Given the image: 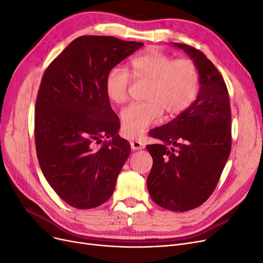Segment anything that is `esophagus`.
I'll return each instance as SVG.
<instances>
[{
  "label": "esophagus",
  "mask_w": 263,
  "mask_h": 263,
  "mask_svg": "<svg viewBox=\"0 0 263 263\" xmlns=\"http://www.w3.org/2000/svg\"><path fill=\"white\" fill-rule=\"evenodd\" d=\"M130 145H131V148H132L133 151L143 149V148L145 147V145H144L142 142L138 141V140H133V141H131V142H130Z\"/></svg>",
  "instance_id": "1"
}]
</instances>
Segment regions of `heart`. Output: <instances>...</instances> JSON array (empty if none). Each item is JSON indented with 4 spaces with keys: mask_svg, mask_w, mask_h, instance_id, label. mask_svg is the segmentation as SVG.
Wrapping results in <instances>:
<instances>
[{
    "mask_svg": "<svg viewBox=\"0 0 263 263\" xmlns=\"http://www.w3.org/2000/svg\"><path fill=\"white\" fill-rule=\"evenodd\" d=\"M131 74L135 79L149 82L144 99L121 111L122 132L135 139L158 122L163 110L170 116L178 115L195 101L199 89V73L190 60H176L158 51L135 56L130 62ZM131 74L121 67H112L105 77V93L116 104L128 100Z\"/></svg>",
    "mask_w": 263,
    "mask_h": 263,
    "instance_id": "1",
    "label": "heart"
}]
</instances>
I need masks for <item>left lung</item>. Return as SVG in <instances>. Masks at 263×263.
Returning <instances> with one entry per match:
<instances>
[{
  "label": "left lung",
  "instance_id": "left-lung-1",
  "mask_svg": "<svg viewBox=\"0 0 263 263\" xmlns=\"http://www.w3.org/2000/svg\"><path fill=\"white\" fill-rule=\"evenodd\" d=\"M172 45L196 65L199 91L187 109L149 132L160 143L146 146L153 157L147 190L160 207L184 212L205 202L217 186L231 153V107L223 77L206 55Z\"/></svg>",
  "mask_w": 263,
  "mask_h": 263
}]
</instances>
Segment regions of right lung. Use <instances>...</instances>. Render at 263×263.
Wrapping results in <instances>:
<instances>
[{
	"label": "right lung",
	"instance_id": "obj_1",
	"mask_svg": "<svg viewBox=\"0 0 263 263\" xmlns=\"http://www.w3.org/2000/svg\"><path fill=\"white\" fill-rule=\"evenodd\" d=\"M142 46L82 35L43 74L35 103L36 156L48 184L71 207H99L115 191L131 146L118 134L120 122L105 93V77ZM104 136L109 140L96 148Z\"/></svg>",
	"mask_w": 263,
	"mask_h": 263
}]
</instances>
